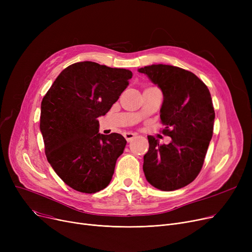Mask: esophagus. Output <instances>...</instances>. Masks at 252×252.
I'll return each instance as SVG.
<instances>
[{"mask_svg":"<svg viewBox=\"0 0 252 252\" xmlns=\"http://www.w3.org/2000/svg\"><path fill=\"white\" fill-rule=\"evenodd\" d=\"M124 136H125L126 140L127 142H131V141H133V140L135 139L136 134H134V133H126Z\"/></svg>","mask_w":252,"mask_h":252,"instance_id":"obj_1","label":"esophagus"}]
</instances>
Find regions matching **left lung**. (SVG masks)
Listing matches in <instances>:
<instances>
[{"mask_svg":"<svg viewBox=\"0 0 252 252\" xmlns=\"http://www.w3.org/2000/svg\"><path fill=\"white\" fill-rule=\"evenodd\" d=\"M163 93L160 118L168 145L148 136L143 170L147 181L162 191L187 186L199 175L214 134L215 109L209 90L193 72L157 64L139 69Z\"/></svg>","mask_w":252,"mask_h":252,"instance_id":"1","label":"left lung"}]
</instances>
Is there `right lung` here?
Returning a JSON list of instances; mask_svg holds the SVG:
<instances>
[{
	"label": "right lung",
	"mask_w": 252,
	"mask_h": 252,
	"mask_svg": "<svg viewBox=\"0 0 252 252\" xmlns=\"http://www.w3.org/2000/svg\"><path fill=\"white\" fill-rule=\"evenodd\" d=\"M133 73L96 62L69 65L53 83L41 105V128L47 159L59 178L82 193L109 185L126 139L98 133L105 115L128 85Z\"/></svg>",
	"instance_id": "obj_1"
}]
</instances>
